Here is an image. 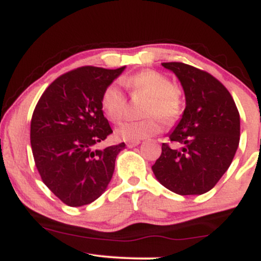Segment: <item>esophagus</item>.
<instances>
[{"mask_svg": "<svg viewBox=\"0 0 261 261\" xmlns=\"http://www.w3.org/2000/svg\"><path fill=\"white\" fill-rule=\"evenodd\" d=\"M140 143V141H127L126 142V146L128 148H133L135 146H137Z\"/></svg>", "mask_w": 261, "mask_h": 261, "instance_id": "esophagus-1", "label": "esophagus"}]
</instances>
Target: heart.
<instances>
[{"label": "heart", "mask_w": 261, "mask_h": 261, "mask_svg": "<svg viewBox=\"0 0 261 261\" xmlns=\"http://www.w3.org/2000/svg\"><path fill=\"white\" fill-rule=\"evenodd\" d=\"M124 85L134 94L148 97L145 115L148 118L139 121H127L116 128L118 139L140 141L158 134L163 128L162 121L174 122L181 115L182 101L180 93L166 74L153 70H145L124 80ZM101 109L113 122H120L126 109V98L116 85H109L101 94Z\"/></svg>", "instance_id": "b5f03b06"}]
</instances>
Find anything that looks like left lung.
<instances>
[{
    "mask_svg": "<svg viewBox=\"0 0 261 261\" xmlns=\"http://www.w3.org/2000/svg\"><path fill=\"white\" fill-rule=\"evenodd\" d=\"M180 81L185 107L180 121L162 143L152 166L163 187L179 195H201L217 184L229 168L239 145L241 119L230 93L206 71L182 62H163Z\"/></svg>",
    "mask_w": 261,
    "mask_h": 261,
    "instance_id": "left-lung-1",
    "label": "left lung"
}]
</instances>
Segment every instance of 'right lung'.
Masks as SVG:
<instances>
[{
	"label": "right lung",
	"instance_id": "1",
	"mask_svg": "<svg viewBox=\"0 0 261 261\" xmlns=\"http://www.w3.org/2000/svg\"><path fill=\"white\" fill-rule=\"evenodd\" d=\"M125 70L82 66L58 77L33 112L31 145L41 180L72 207L97 200L112 179L125 143L95 149L113 134L101 94Z\"/></svg>",
	"mask_w": 261,
	"mask_h": 261
}]
</instances>
